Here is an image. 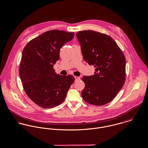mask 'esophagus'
I'll return each mask as SVG.
<instances>
[{
    "label": "esophagus",
    "mask_w": 148,
    "mask_h": 148,
    "mask_svg": "<svg viewBox=\"0 0 148 148\" xmlns=\"http://www.w3.org/2000/svg\"><path fill=\"white\" fill-rule=\"evenodd\" d=\"M74 78H75V81H77V80H80V78L79 77H75Z\"/></svg>",
    "instance_id": "1"
}]
</instances>
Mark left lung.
Segmentation results:
<instances>
[{"mask_svg":"<svg viewBox=\"0 0 148 148\" xmlns=\"http://www.w3.org/2000/svg\"><path fill=\"white\" fill-rule=\"evenodd\" d=\"M83 58L95 67V74L83 76L84 100L101 106L110 102L123 87L125 79V58L110 36L92 30L78 32Z\"/></svg>","mask_w":148,"mask_h":148,"instance_id":"obj_1","label":"left lung"}]
</instances>
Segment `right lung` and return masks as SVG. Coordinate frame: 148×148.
I'll list each match as a JSON object with an SVG mask.
<instances>
[{"label":"right lung","mask_w":148,"mask_h":148,"mask_svg":"<svg viewBox=\"0 0 148 148\" xmlns=\"http://www.w3.org/2000/svg\"><path fill=\"white\" fill-rule=\"evenodd\" d=\"M74 33L49 30L30 40L23 48L19 69L28 97L43 108H52L65 100L75 78L57 74L53 65L61 47L71 40Z\"/></svg>","instance_id":"obj_1"}]
</instances>
